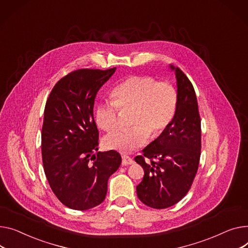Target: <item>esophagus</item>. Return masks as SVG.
Instances as JSON below:
<instances>
[{
    "label": "esophagus",
    "instance_id": "1",
    "mask_svg": "<svg viewBox=\"0 0 248 248\" xmlns=\"http://www.w3.org/2000/svg\"><path fill=\"white\" fill-rule=\"evenodd\" d=\"M123 166H128V164H133L135 161H134V159L131 158L130 156H128V155H124L123 156Z\"/></svg>",
    "mask_w": 248,
    "mask_h": 248
}]
</instances>
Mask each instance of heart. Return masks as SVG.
I'll return each instance as SVG.
<instances>
[{
    "instance_id": "heart-1",
    "label": "heart",
    "mask_w": 248,
    "mask_h": 248,
    "mask_svg": "<svg viewBox=\"0 0 248 248\" xmlns=\"http://www.w3.org/2000/svg\"><path fill=\"white\" fill-rule=\"evenodd\" d=\"M112 102H102L95 108L97 125L110 130L118 124V110L133 108L127 128L118 127L104 139L107 150L127 153L146 142L151 131L157 136L171 123L177 107L175 89L167 81H158L152 77L133 76L115 85L111 92Z\"/></svg>"
}]
</instances>
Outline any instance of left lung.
<instances>
[{"instance_id": "left-lung-1", "label": "left lung", "mask_w": 248, "mask_h": 248, "mask_svg": "<svg viewBox=\"0 0 248 248\" xmlns=\"http://www.w3.org/2000/svg\"><path fill=\"white\" fill-rule=\"evenodd\" d=\"M176 78L177 107L170 125L135 160L144 175L137 186L140 201L162 209L177 203L189 190L199 169L202 131L193 86L178 68L170 64ZM144 157L149 160L145 162Z\"/></svg>"}]
</instances>
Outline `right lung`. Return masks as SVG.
I'll return each mask as SVG.
<instances>
[{
	"label": "right lung",
	"instance_id": "right-lung-1",
	"mask_svg": "<svg viewBox=\"0 0 248 248\" xmlns=\"http://www.w3.org/2000/svg\"><path fill=\"white\" fill-rule=\"evenodd\" d=\"M117 68L78 70L61 78L48 95L42 128L45 174L59 201L72 209L101 204L108 180L122 163L115 151L101 153L93 119L97 92Z\"/></svg>",
	"mask_w": 248,
	"mask_h": 248
}]
</instances>
